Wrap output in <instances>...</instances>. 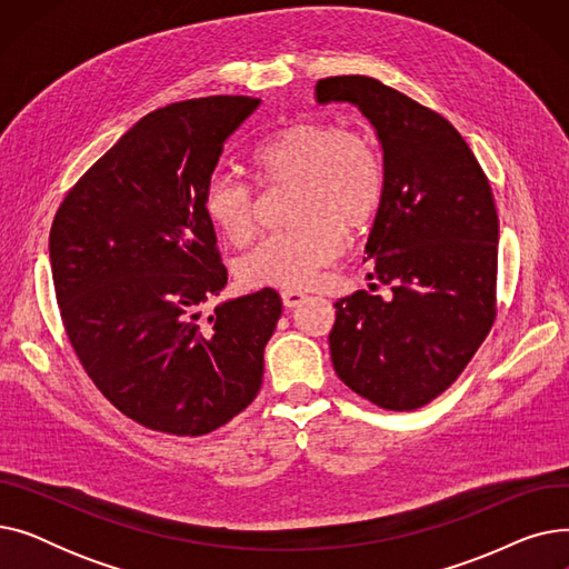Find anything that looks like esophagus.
<instances>
[{
  "label": "esophagus",
  "mask_w": 569,
  "mask_h": 569,
  "mask_svg": "<svg viewBox=\"0 0 569 569\" xmlns=\"http://www.w3.org/2000/svg\"><path fill=\"white\" fill-rule=\"evenodd\" d=\"M305 300H307V295L300 292V290H283V292H281V302H283L286 309L300 307Z\"/></svg>",
  "instance_id": "esophagus-1"
}]
</instances>
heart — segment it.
<instances>
[{"mask_svg":"<svg viewBox=\"0 0 569 569\" xmlns=\"http://www.w3.org/2000/svg\"><path fill=\"white\" fill-rule=\"evenodd\" d=\"M251 163L267 182H297L295 228L262 234L234 260L244 286L302 288L332 262L343 233L365 230L385 198V163L369 136L343 131L327 119L292 122L251 149ZM204 212L232 244L251 237L253 191L234 172L219 170L204 189Z\"/></svg>","mask_w":569,"mask_h":569,"instance_id":"obj_1","label":"heart"}]
</instances>
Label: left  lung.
Returning <instances> with one entry per match:
<instances>
[{
  "label": "left lung",
  "mask_w": 569,
  "mask_h": 569,
  "mask_svg": "<svg viewBox=\"0 0 569 569\" xmlns=\"http://www.w3.org/2000/svg\"><path fill=\"white\" fill-rule=\"evenodd\" d=\"M316 101L360 108L385 163V198L365 253L373 260L369 279L392 295L357 290L337 302L335 371L380 408H422L459 378L496 318L491 187L445 117L376 78L318 80Z\"/></svg>",
  "instance_id": "1"
}]
</instances>
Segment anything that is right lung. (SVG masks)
Listing matches in <instances>:
<instances>
[{
  "label": "right lung",
  "instance_id": "add662e5",
  "mask_svg": "<svg viewBox=\"0 0 569 569\" xmlns=\"http://www.w3.org/2000/svg\"><path fill=\"white\" fill-rule=\"evenodd\" d=\"M258 106L207 97L144 114L52 221V281L78 360L117 410L152 431L204 436L260 390L279 292L262 288L202 316L228 283L204 189Z\"/></svg>",
  "mask_w": 569,
  "mask_h": 569
}]
</instances>
